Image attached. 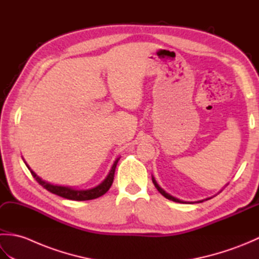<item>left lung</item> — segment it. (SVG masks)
I'll list each match as a JSON object with an SVG mask.
<instances>
[{
    "label": "left lung",
    "instance_id": "1",
    "mask_svg": "<svg viewBox=\"0 0 259 259\" xmlns=\"http://www.w3.org/2000/svg\"><path fill=\"white\" fill-rule=\"evenodd\" d=\"M152 183H153V185H155V187L156 188L158 189V191L160 192V194L163 196V197H166L167 199H169V200H172V201H176V202H187V201H183V200H180V199H178V198H175V197H172L171 195H169V194H167L166 191H164L162 188H160V187H159V185L157 184V181L155 180V178L152 177ZM206 200H208V199H206ZM197 202H202V200H200V201H197Z\"/></svg>",
    "mask_w": 259,
    "mask_h": 259
}]
</instances>
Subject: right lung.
I'll return each mask as SVG.
<instances>
[{"instance_id": "obj_1", "label": "right lung", "mask_w": 259, "mask_h": 259, "mask_svg": "<svg viewBox=\"0 0 259 259\" xmlns=\"http://www.w3.org/2000/svg\"><path fill=\"white\" fill-rule=\"evenodd\" d=\"M119 161V158L117 160L114 161V163L112 164L111 170H110L107 178L104 179L100 185H98L95 188L91 189H87V190H76L71 188V187H65V186H58V185H52L50 183H47V181L42 180L38 176H36L35 172H33L32 170L29 168V170L31 171L33 177L35 178V180L40 184L43 188H46L48 191L52 192L54 195H58L60 197L67 198V199L70 200H78V201H82V200H91V199H96V198L101 197L102 195L106 194V192L110 189L112 183H113V177H114V171H115V167H117V163Z\"/></svg>"}]
</instances>
